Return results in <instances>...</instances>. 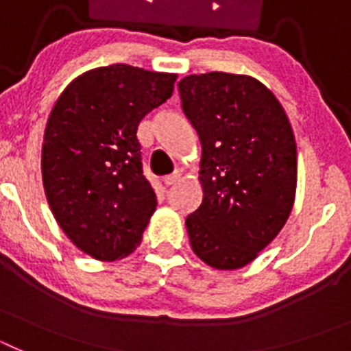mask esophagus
Masks as SVG:
<instances>
[{
	"label": "esophagus",
	"mask_w": 351,
	"mask_h": 351,
	"mask_svg": "<svg viewBox=\"0 0 351 351\" xmlns=\"http://www.w3.org/2000/svg\"><path fill=\"white\" fill-rule=\"evenodd\" d=\"M179 179H181V170H173V172L170 173V176H167V178H165V184L170 188V186L176 184V182H178Z\"/></svg>",
	"instance_id": "1"
}]
</instances>
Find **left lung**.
<instances>
[{"instance_id": "left-lung-1", "label": "left lung", "mask_w": 351, "mask_h": 351, "mask_svg": "<svg viewBox=\"0 0 351 351\" xmlns=\"http://www.w3.org/2000/svg\"><path fill=\"white\" fill-rule=\"evenodd\" d=\"M202 144V204L188 214L191 250L214 269H239L280 234L297 184V145L276 96L247 75L210 71L178 84Z\"/></svg>"}]
</instances>
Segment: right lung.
Masks as SVG:
<instances>
[{
    "label": "right lung",
    "mask_w": 351,
    "mask_h": 351,
    "mask_svg": "<svg viewBox=\"0 0 351 351\" xmlns=\"http://www.w3.org/2000/svg\"><path fill=\"white\" fill-rule=\"evenodd\" d=\"M178 75L130 64L77 77L45 128L42 178L61 230L80 251L114 262L141 243L156 209L137 130L172 96Z\"/></svg>",
    "instance_id": "right-lung-1"
}]
</instances>
